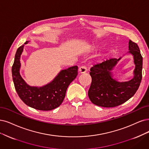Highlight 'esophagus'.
I'll list each match as a JSON object with an SVG mask.
<instances>
[{
  "instance_id": "esophagus-1",
  "label": "esophagus",
  "mask_w": 149,
  "mask_h": 149,
  "mask_svg": "<svg viewBox=\"0 0 149 149\" xmlns=\"http://www.w3.org/2000/svg\"><path fill=\"white\" fill-rule=\"evenodd\" d=\"M86 71H87V68H86V65H83L80 66V68H79V72L81 74L85 73Z\"/></svg>"
}]
</instances>
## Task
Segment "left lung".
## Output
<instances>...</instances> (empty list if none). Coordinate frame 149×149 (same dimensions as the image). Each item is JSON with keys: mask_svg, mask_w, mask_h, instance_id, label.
<instances>
[{"mask_svg": "<svg viewBox=\"0 0 149 149\" xmlns=\"http://www.w3.org/2000/svg\"><path fill=\"white\" fill-rule=\"evenodd\" d=\"M129 50L136 67L134 77L128 81L119 82L112 78L111 71L121 58L107 59L90 69L92 81L88 95L92 103L104 107H116L130 100L138 90L142 77V56L138 45L131 40Z\"/></svg>", "mask_w": 149, "mask_h": 149, "instance_id": "8db88e82", "label": "left lung"}]
</instances>
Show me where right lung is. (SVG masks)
I'll return each instance as SVG.
<instances>
[{
  "label": "right lung",
  "mask_w": 149,
  "mask_h": 149,
  "mask_svg": "<svg viewBox=\"0 0 149 149\" xmlns=\"http://www.w3.org/2000/svg\"><path fill=\"white\" fill-rule=\"evenodd\" d=\"M23 47L24 45L20 46L16 51L12 69L15 88L19 97L26 105L40 111L56 109L63 102L68 87L77 75L78 67L75 65L62 70L52 82L45 86H30L26 84L19 74L20 56Z\"/></svg>",
  "instance_id": "1"
}]
</instances>
